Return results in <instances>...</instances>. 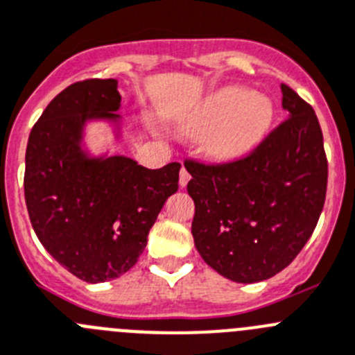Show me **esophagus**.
<instances>
[{
	"mask_svg": "<svg viewBox=\"0 0 355 355\" xmlns=\"http://www.w3.org/2000/svg\"><path fill=\"white\" fill-rule=\"evenodd\" d=\"M191 180V175L189 171L185 170V168H182L180 170V177H178V184H180V187H185L187 185V182Z\"/></svg>",
	"mask_w": 355,
	"mask_h": 355,
	"instance_id": "34e87169",
	"label": "esophagus"
}]
</instances>
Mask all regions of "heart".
<instances>
[{"label":"heart","mask_w":355,"mask_h":355,"mask_svg":"<svg viewBox=\"0 0 355 355\" xmlns=\"http://www.w3.org/2000/svg\"><path fill=\"white\" fill-rule=\"evenodd\" d=\"M269 98L254 97L242 86H226L205 102L201 125L217 127L207 139V152L216 159H232L253 148L272 122Z\"/></svg>","instance_id":"obj_1"}]
</instances>
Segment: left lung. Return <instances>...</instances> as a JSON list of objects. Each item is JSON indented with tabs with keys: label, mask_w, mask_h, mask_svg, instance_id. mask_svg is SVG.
I'll return each instance as SVG.
<instances>
[{
	"label": "left lung",
	"mask_w": 355,
	"mask_h": 355,
	"mask_svg": "<svg viewBox=\"0 0 355 355\" xmlns=\"http://www.w3.org/2000/svg\"><path fill=\"white\" fill-rule=\"evenodd\" d=\"M288 118L253 150L228 164L191 161L187 193L198 253L235 283L269 279L292 263L317 226L327 189L318 118L281 85Z\"/></svg>",
	"instance_id": "1"
}]
</instances>
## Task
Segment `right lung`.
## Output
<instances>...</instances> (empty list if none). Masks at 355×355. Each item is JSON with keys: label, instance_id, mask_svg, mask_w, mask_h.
<instances>
[{"label": "right lung", "instance_id": "1", "mask_svg": "<svg viewBox=\"0 0 355 355\" xmlns=\"http://www.w3.org/2000/svg\"><path fill=\"white\" fill-rule=\"evenodd\" d=\"M116 79H88L60 92L30 132L24 198L47 253L86 283L132 269L164 201L177 193L180 164L148 170L125 155H92L88 122L122 138Z\"/></svg>", "mask_w": 355, "mask_h": 355}]
</instances>
